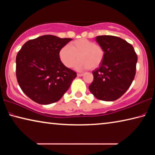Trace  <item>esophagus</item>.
Listing matches in <instances>:
<instances>
[{
	"mask_svg": "<svg viewBox=\"0 0 155 155\" xmlns=\"http://www.w3.org/2000/svg\"><path fill=\"white\" fill-rule=\"evenodd\" d=\"M83 75H84V74H83V73H78V74H77L78 77H83Z\"/></svg>",
	"mask_w": 155,
	"mask_h": 155,
	"instance_id": "34e87169",
	"label": "esophagus"
}]
</instances>
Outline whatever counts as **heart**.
<instances>
[{"label": "heart", "mask_w": 155, "mask_h": 155, "mask_svg": "<svg viewBox=\"0 0 155 155\" xmlns=\"http://www.w3.org/2000/svg\"><path fill=\"white\" fill-rule=\"evenodd\" d=\"M60 60L65 67L72 68L77 60L79 61L75 65L77 70L86 69L94 70L99 67L104 60L105 51L102 46L96 44L87 38L77 39L61 49L58 53Z\"/></svg>", "instance_id": "1"}]
</instances>
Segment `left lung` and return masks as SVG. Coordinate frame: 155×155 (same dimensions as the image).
I'll return each mask as SVG.
<instances>
[{"mask_svg":"<svg viewBox=\"0 0 155 155\" xmlns=\"http://www.w3.org/2000/svg\"><path fill=\"white\" fill-rule=\"evenodd\" d=\"M105 56L99 68L92 71L94 79L89 86L97 99L113 101L128 90L136 74L137 56L131 44L114 36L96 37Z\"/></svg>","mask_w":155,"mask_h":155,"instance_id":"obj_1","label":"left lung"}]
</instances>
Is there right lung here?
<instances>
[{
  "instance_id": "1",
  "label": "right lung",
  "mask_w": 155,
  "mask_h": 155,
  "mask_svg": "<svg viewBox=\"0 0 155 155\" xmlns=\"http://www.w3.org/2000/svg\"><path fill=\"white\" fill-rule=\"evenodd\" d=\"M72 38L44 35L29 40L17 54L16 74L21 90L39 104L61 99L77 73L63 64L59 51Z\"/></svg>"
}]
</instances>
